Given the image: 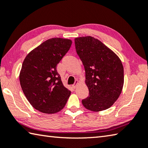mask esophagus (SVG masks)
Here are the masks:
<instances>
[{"label": "esophagus", "mask_w": 148, "mask_h": 148, "mask_svg": "<svg viewBox=\"0 0 148 148\" xmlns=\"http://www.w3.org/2000/svg\"><path fill=\"white\" fill-rule=\"evenodd\" d=\"M79 80H76V82H75L74 84L72 85V87H73L74 88H76V87H77V84H78V83H79Z\"/></svg>", "instance_id": "1"}]
</instances>
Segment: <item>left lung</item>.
<instances>
[{
    "label": "left lung",
    "mask_w": 148,
    "mask_h": 148,
    "mask_svg": "<svg viewBox=\"0 0 148 148\" xmlns=\"http://www.w3.org/2000/svg\"><path fill=\"white\" fill-rule=\"evenodd\" d=\"M76 50L85 71L89 95L82 104L98 112L114 104L122 92L124 77L122 61L116 53L91 36L75 38Z\"/></svg>",
    "instance_id": "left-lung-1"
}]
</instances>
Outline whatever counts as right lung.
<instances>
[{
    "label": "right lung",
    "instance_id": "add662e5",
    "mask_svg": "<svg viewBox=\"0 0 148 148\" xmlns=\"http://www.w3.org/2000/svg\"><path fill=\"white\" fill-rule=\"evenodd\" d=\"M71 45L70 39H49L32 50L23 61L19 74L21 88L29 103L40 112L60 111L71 95L56 66Z\"/></svg>",
    "mask_w": 148,
    "mask_h": 148
}]
</instances>
